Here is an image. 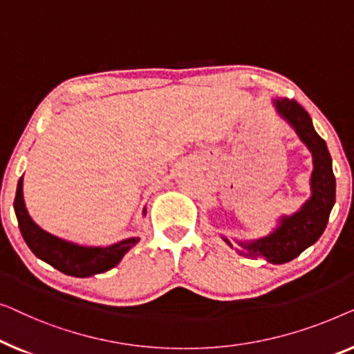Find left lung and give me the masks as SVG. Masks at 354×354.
<instances>
[{"label":"left lung","instance_id":"obj_1","mask_svg":"<svg viewBox=\"0 0 354 354\" xmlns=\"http://www.w3.org/2000/svg\"><path fill=\"white\" fill-rule=\"evenodd\" d=\"M274 106L313 153L311 197L292 216L281 218V225L270 236L253 242H239V245L248 257H265L270 263L282 265L297 258L322 236L335 203V176L326 141L316 133L310 113L295 99H274ZM225 242L232 247L227 239Z\"/></svg>","mask_w":354,"mask_h":354}]
</instances>
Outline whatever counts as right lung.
Segmentation results:
<instances>
[{
  "mask_svg": "<svg viewBox=\"0 0 354 354\" xmlns=\"http://www.w3.org/2000/svg\"><path fill=\"white\" fill-rule=\"evenodd\" d=\"M22 184L24 176L17 183L14 210H16L24 241L39 260L46 261L48 265L56 268L64 274L89 277L99 272H106L117 266L129 248L139 242L138 237H131L109 247H83L53 236L35 225V221L30 218L26 203H24Z\"/></svg>",
  "mask_w": 354,
  "mask_h": 354,
  "instance_id": "obj_1",
  "label": "right lung"
}]
</instances>
